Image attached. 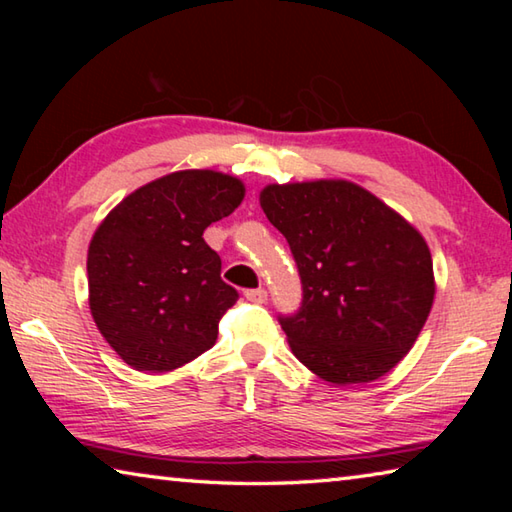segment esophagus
<instances>
[{"mask_svg": "<svg viewBox=\"0 0 512 512\" xmlns=\"http://www.w3.org/2000/svg\"><path fill=\"white\" fill-rule=\"evenodd\" d=\"M244 296H246V300L257 302V305H259V302H266L268 293H266V289H248V291L244 293Z\"/></svg>", "mask_w": 512, "mask_h": 512, "instance_id": "1", "label": "esophagus"}]
</instances>
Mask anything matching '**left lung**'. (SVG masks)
I'll use <instances>...</instances> for the list:
<instances>
[{"label":"left lung","instance_id":"8db88e82","mask_svg":"<svg viewBox=\"0 0 512 512\" xmlns=\"http://www.w3.org/2000/svg\"><path fill=\"white\" fill-rule=\"evenodd\" d=\"M259 205L289 241L302 305L291 352L329 384H368L409 354L436 296L427 241L350 180L268 185Z\"/></svg>","mask_w":512,"mask_h":512}]
</instances>
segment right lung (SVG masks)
<instances>
[{"label": "right lung", "mask_w": 512, "mask_h": 512, "mask_svg": "<svg viewBox=\"0 0 512 512\" xmlns=\"http://www.w3.org/2000/svg\"><path fill=\"white\" fill-rule=\"evenodd\" d=\"M239 178L212 169L173 171L135 189L88 248L90 311L128 366L169 372L210 350L239 293L221 280L207 225L244 201Z\"/></svg>", "instance_id": "obj_1"}]
</instances>
